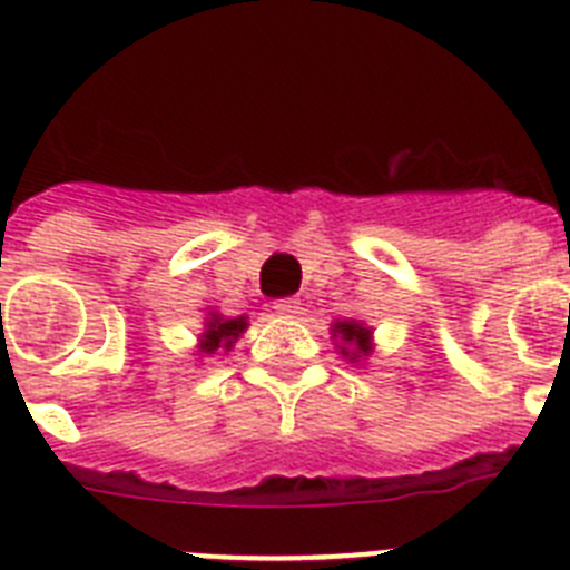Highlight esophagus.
I'll use <instances>...</instances> for the list:
<instances>
[{
  "label": "esophagus",
  "instance_id": "obj_1",
  "mask_svg": "<svg viewBox=\"0 0 570 570\" xmlns=\"http://www.w3.org/2000/svg\"><path fill=\"white\" fill-rule=\"evenodd\" d=\"M275 313L284 315V318H298L301 301L298 298H281V301H275Z\"/></svg>",
  "mask_w": 570,
  "mask_h": 570
}]
</instances>
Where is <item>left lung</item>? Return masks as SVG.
Listing matches in <instances>:
<instances>
[{
    "label": "left lung",
    "mask_w": 570,
    "mask_h": 570,
    "mask_svg": "<svg viewBox=\"0 0 570 570\" xmlns=\"http://www.w3.org/2000/svg\"><path fill=\"white\" fill-rule=\"evenodd\" d=\"M330 335H333L335 341V350H338L350 364H358V361L370 358V353H373V326L361 324V321H333Z\"/></svg>",
    "instance_id": "left-lung-1"
}]
</instances>
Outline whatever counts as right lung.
I'll return each instance as SVG.
<instances>
[{"label": "right lung", "mask_w": 570, "mask_h": 570, "mask_svg": "<svg viewBox=\"0 0 570 570\" xmlns=\"http://www.w3.org/2000/svg\"><path fill=\"white\" fill-rule=\"evenodd\" d=\"M246 326H249V318L246 315H237V318H226L217 309H209L206 318H203V333L197 338V350L195 353L200 355H215V353H229L235 341L246 333Z\"/></svg>", "instance_id": "right-lung-1"}]
</instances>
